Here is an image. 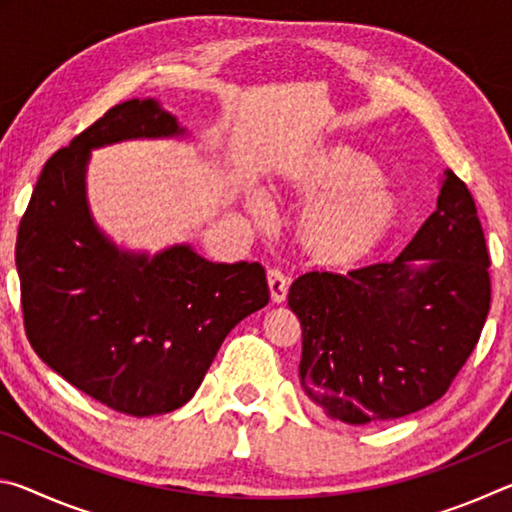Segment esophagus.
I'll return each mask as SVG.
<instances>
[{"label":"esophagus","instance_id":"obj_1","mask_svg":"<svg viewBox=\"0 0 512 512\" xmlns=\"http://www.w3.org/2000/svg\"><path fill=\"white\" fill-rule=\"evenodd\" d=\"M266 280H268V291H271V300L275 305H282V302L287 300L289 280L284 277L282 271H277V268H271V271L266 273Z\"/></svg>","mask_w":512,"mask_h":512}]
</instances>
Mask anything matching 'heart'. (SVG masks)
<instances>
[{
    "mask_svg": "<svg viewBox=\"0 0 512 512\" xmlns=\"http://www.w3.org/2000/svg\"><path fill=\"white\" fill-rule=\"evenodd\" d=\"M284 183L293 198L311 203L296 225V244L323 271H350L368 262L400 216L379 164L348 144L311 146L284 169ZM248 207L264 214L255 196Z\"/></svg>",
    "mask_w": 512,
    "mask_h": 512,
    "instance_id": "b5f03b06",
    "label": "heart"
}]
</instances>
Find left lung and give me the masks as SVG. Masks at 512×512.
I'll use <instances>...</instances> for the list:
<instances>
[{
    "label": "left lung",
    "instance_id": "8db88e82",
    "mask_svg": "<svg viewBox=\"0 0 512 512\" xmlns=\"http://www.w3.org/2000/svg\"><path fill=\"white\" fill-rule=\"evenodd\" d=\"M488 264L470 189L445 169L436 210L393 262L291 284L302 391L345 424L404 418L440 400L481 336Z\"/></svg>",
    "mask_w": 512,
    "mask_h": 512
}]
</instances>
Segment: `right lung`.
<instances>
[{"label":"right lung","mask_w":512,"mask_h":512,"mask_svg":"<svg viewBox=\"0 0 512 512\" xmlns=\"http://www.w3.org/2000/svg\"><path fill=\"white\" fill-rule=\"evenodd\" d=\"M183 137L158 99L117 103L47 160L17 232L33 350L85 395L137 418L192 400L230 329L268 305L262 264L210 262L189 244L135 253L94 221L92 151Z\"/></svg>","instance_id":"right-lung-1"}]
</instances>
